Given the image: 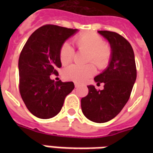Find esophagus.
Here are the masks:
<instances>
[{
  "label": "esophagus",
  "mask_w": 153,
  "mask_h": 153,
  "mask_svg": "<svg viewBox=\"0 0 153 153\" xmlns=\"http://www.w3.org/2000/svg\"><path fill=\"white\" fill-rule=\"evenodd\" d=\"M74 86H75V88H78V87H79V84L74 83Z\"/></svg>",
  "instance_id": "1"
}]
</instances>
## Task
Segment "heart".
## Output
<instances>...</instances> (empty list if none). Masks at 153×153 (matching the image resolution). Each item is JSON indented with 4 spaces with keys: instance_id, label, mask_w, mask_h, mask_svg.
Instances as JSON below:
<instances>
[{
    "instance_id": "b5f03b06",
    "label": "heart",
    "mask_w": 153,
    "mask_h": 153,
    "mask_svg": "<svg viewBox=\"0 0 153 153\" xmlns=\"http://www.w3.org/2000/svg\"><path fill=\"white\" fill-rule=\"evenodd\" d=\"M80 51H87L86 62H92L99 69H104L109 64L111 51L103 39L94 32H84L74 39ZM74 51L69 43H64L59 51L60 62L62 65L68 64L73 59ZM95 67L93 64L85 66L72 65L64 70L63 76L67 80L82 83L95 74Z\"/></svg>"
}]
</instances>
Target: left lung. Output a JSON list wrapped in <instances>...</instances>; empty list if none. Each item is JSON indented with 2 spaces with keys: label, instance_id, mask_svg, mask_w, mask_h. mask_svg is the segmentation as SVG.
<instances>
[{
  "label": "left lung",
  "instance_id": "obj_1",
  "mask_svg": "<svg viewBox=\"0 0 153 153\" xmlns=\"http://www.w3.org/2000/svg\"><path fill=\"white\" fill-rule=\"evenodd\" d=\"M107 39L111 57L107 67L94 78L98 84L104 83L102 91L87 86L88 95L81 99V108L86 118L104 123L114 118L128 102L137 79L135 57L131 44L121 35L98 31Z\"/></svg>",
  "mask_w": 153,
  "mask_h": 153
}]
</instances>
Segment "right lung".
<instances>
[{
  "mask_svg": "<svg viewBox=\"0 0 153 153\" xmlns=\"http://www.w3.org/2000/svg\"><path fill=\"white\" fill-rule=\"evenodd\" d=\"M78 29L44 25L32 33L20 53L18 68L20 93L27 109L41 119L56 116L65 98L74 88L73 82H55L50 78L62 67L61 47Z\"/></svg>",
  "mask_w": 153,
  "mask_h": 153,
  "instance_id": "1",
  "label": "right lung"
}]
</instances>
